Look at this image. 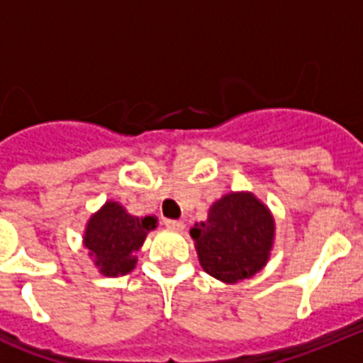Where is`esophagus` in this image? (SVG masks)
I'll list each match as a JSON object with an SVG mask.
<instances>
[{
	"label": "esophagus",
	"instance_id": "esophagus-1",
	"mask_svg": "<svg viewBox=\"0 0 363 363\" xmlns=\"http://www.w3.org/2000/svg\"><path fill=\"white\" fill-rule=\"evenodd\" d=\"M163 223H165L167 229H171V230H182V229H184V221H179V220H165Z\"/></svg>",
	"mask_w": 363,
	"mask_h": 363
}]
</instances>
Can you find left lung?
I'll list each match as a JSON object with an SVG mask.
<instances>
[{"instance_id":"8db88e82","label":"left lung","mask_w":363,"mask_h":363,"mask_svg":"<svg viewBox=\"0 0 363 363\" xmlns=\"http://www.w3.org/2000/svg\"><path fill=\"white\" fill-rule=\"evenodd\" d=\"M274 221L252 194H227L211 207L209 220L191 229L203 271L227 284L251 278L264 267Z\"/></svg>"}]
</instances>
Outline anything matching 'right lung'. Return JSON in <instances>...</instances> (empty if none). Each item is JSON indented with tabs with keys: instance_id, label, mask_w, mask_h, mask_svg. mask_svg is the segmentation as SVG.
I'll list each match as a JSON object with an SVG mask.
<instances>
[{
	"instance_id": "right-lung-1",
	"label": "right lung",
	"mask_w": 363,
	"mask_h": 363,
	"mask_svg": "<svg viewBox=\"0 0 363 363\" xmlns=\"http://www.w3.org/2000/svg\"><path fill=\"white\" fill-rule=\"evenodd\" d=\"M156 227L152 216L138 218L116 201H107L89 220L85 247L94 256V264L105 277H120L134 269V252L142 247L147 233Z\"/></svg>"
}]
</instances>
